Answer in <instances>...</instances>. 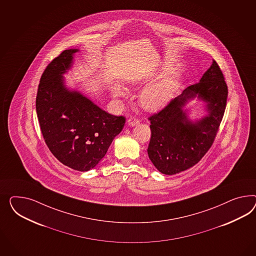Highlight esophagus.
Segmentation results:
<instances>
[{"mask_svg": "<svg viewBox=\"0 0 256 256\" xmlns=\"http://www.w3.org/2000/svg\"><path fill=\"white\" fill-rule=\"evenodd\" d=\"M138 124H140V120L138 118H130L128 120V124H130V126H137Z\"/></svg>", "mask_w": 256, "mask_h": 256, "instance_id": "34e87169", "label": "esophagus"}]
</instances>
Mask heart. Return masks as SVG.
I'll return each mask as SVG.
<instances>
[{
    "label": "heart",
    "instance_id": "b5f03b06",
    "mask_svg": "<svg viewBox=\"0 0 256 256\" xmlns=\"http://www.w3.org/2000/svg\"><path fill=\"white\" fill-rule=\"evenodd\" d=\"M112 92L116 97L124 94V90L121 86H114ZM172 95L173 80L170 77H164L142 90L138 100L146 110H158L170 102Z\"/></svg>",
    "mask_w": 256,
    "mask_h": 256
}]
</instances>
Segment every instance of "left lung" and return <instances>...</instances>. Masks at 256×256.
I'll list each match as a JSON object with an SVG mask.
<instances>
[{
	"label": "left lung",
	"mask_w": 256,
	"mask_h": 256,
	"mask_svg": "<svg viewBox=\"0 0 256 256\" xmlns=\"http://www.w3.org/2000/svg\"><path fill=\"white\" fill-rule=\"evenodd\" d=\"M196 94L208 102L209 114L196 124L182 110L186 100ZM228 84L218 63L212 60L200 83L184 90L150 120L149 158L159 172L173 175L194 166L214 142L228 100Z\"/></svg>",
	"instance_id": "left-lung-1"
}]
</instances>
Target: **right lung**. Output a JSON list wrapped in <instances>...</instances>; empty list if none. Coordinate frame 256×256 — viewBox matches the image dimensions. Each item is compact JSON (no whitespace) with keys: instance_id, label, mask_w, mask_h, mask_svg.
Returning a JSON list of instances; mask_svg holds the SVG:
<instances>
[{"instance_id":"right-lung-1","label":"right lung","mask_w":256,"mask_h":256,"mask_svg":"<svg viewBox=\"0 0 256 256\" xmlns=\"http://www.w3.org/2000/svg\"><path fill=\"white\" fill-rule=\"evenodd\" d=\"M78 49H67L44 70L36 96V112L44 140L63 165L88 172L102 159L126 118L106 112L88 98L69 91L62 74Z\"/></svg>"}]
</instances>
